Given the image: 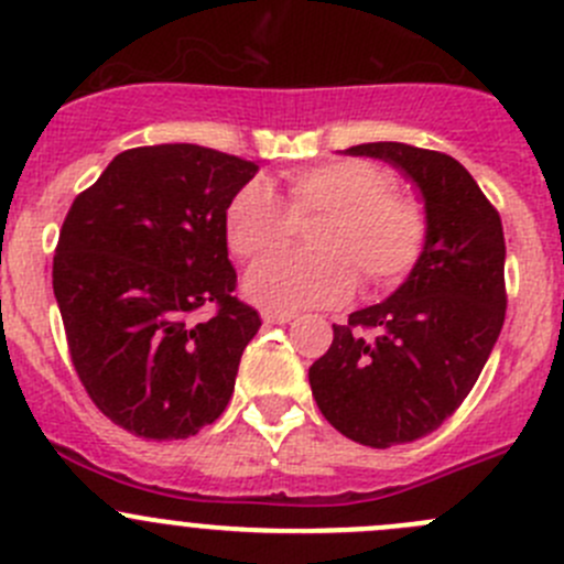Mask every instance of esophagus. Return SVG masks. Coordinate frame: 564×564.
Instances as JSON below:
<instances>
[{"instance_id":"obj_1","label":"esophagus","mask_w":564,"mask_h":564,"mask_svg":"<svg viewBox=\"0 0 564 564\" xmlns=\"http://www.w3.org/2000/svg\"><path fill=\"white\" fill-rule=\"evenodd\" d=\"M263 321H265V323H290V321H293V315H290V312L265 310V312H263Z\"/></svg>"}]
</instances>
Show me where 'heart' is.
Instances as JSON below:
<instances>
[{"mask_svg":"<svg viewBox=\"0 0 564 564\" xmlns=\"http://www.w3.org/2000/svg\"><path fill=\"white\" fill-rule=\"evenodd\" d=\"M321 216L310 230V254L276 252L249 269L247 293L274 310L337 306L354 295L356 274L367 290H389L420 265L431 238L425 205L394 194L383 166L365 159L326 161L293 172L284 203L265 181L243 183L225 208L232 254L249 260L280 247L293 221Z\"/></svg>","mask_w":564,"mask_h":564,"instance_id":"1","label":"heart"}]
</instances>
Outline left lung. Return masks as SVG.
<instances>
[{
	"label": "left lung",
	"mask_w": 564,
	"mask_h": 564,
	"mask_svg": "<svg viewBox=\"0 0 564 564\" xmlns=\"http://www.w3.org/2000/svg\"><path fill=\"white\" fill-rule=\"evenodd\" d=\"M345 153L398 166L431 219L427 249L409 280L334 326L332 345L310 367L321 414L350 442L387 449L442 427L477 383L505 323V232L453 155L403 142Z\"/></svg>",
	"instance_id": "obj_1"
}]
</instances>
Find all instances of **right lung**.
Masks as SVG:
<instances>
[{
	"instance_id": "obj_1",
	"label": "right lung",
	"mask_w": 564,
	"mask_h": 564,
	"mask_svg": "<svg viewBox=\"0 0 564 564\" xmlns=\"http://www.w3.org/2000/svg\"><path fill=\"white\" fill-rule=\"evenodd\" d=\"M254 172L199 144L133 148L65 216L52 276L70 361L133 436L188 438L230 403L260 315L232 295L225 208Z\"/></svg>"
}]
</instances>
